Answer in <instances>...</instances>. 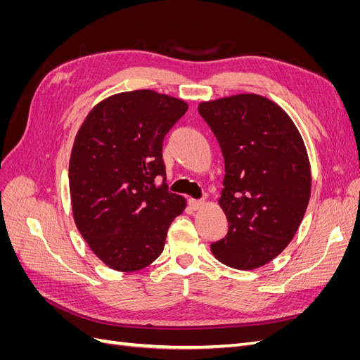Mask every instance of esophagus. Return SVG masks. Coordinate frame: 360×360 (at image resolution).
<instances>
[{
    "instance_id": "esophagus-1",
    "label": "esophagus",
    "mask_w": 360,
    "mask_h": 360,
    "mask_svg": "<svg viewBox=\"0 0 360 360\" xmlns=\"http://www.w3.org/2000/svg\"><path fill=\"white\" fill-rule=\"evenodd\" d=\"M204 204H205L204 200H193V198H189V207H191L192 210H200V209H202Z\"/></svg>"
}]
</instances>
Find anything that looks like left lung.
<instances>
[{
  "mask_svg": "<svg viewBox=\"0 0 360 360\" xmlns=\"http://www.w3.org/2000/svg\"><path fill=\"white\" fill-rule=\"evenodd\" d=\"M225 159L219 205L228 233L210 245L217 261L254 270L278 257L299 230L311 197L302 135L274 101L254 93L201 102Z\"/></svg>",
  "mask_w": 360,
  "mask_h": 360,
  "instance_id": "left-lung-1",
  "label": "left lung"
}]
</instances>
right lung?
<instances>
[{
  "mask_svg": "<svg viewBox=\"0 0 360 360\" xmlns=\"http://www.w3.org/2000/svg\"><path fill=\"white\" fill-rule=\"evenodd\" d=\"M186 111L184 101L153 90L118 93L97 103L76 134L69 163L73 219L108 267L150 266L186 207L181 195L168 192L162 159L163 138Z\"/></svg>",
  "mask_w": 360,
  "mask_h": 360,
  "instance_id": "1",
  "label": "right lung"
}]
</instances>
